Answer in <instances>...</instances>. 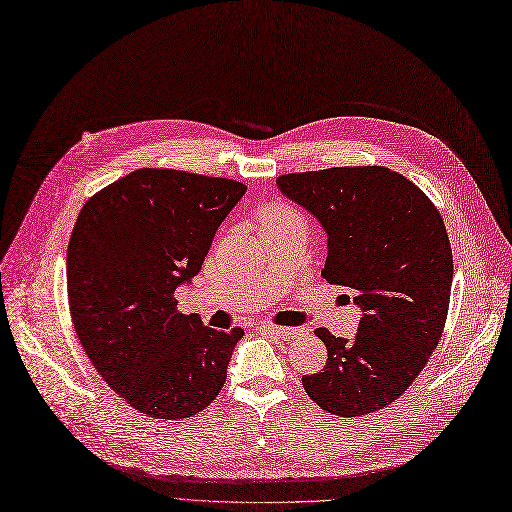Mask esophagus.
<instances>
[{
  "label": "esophagus",
  "instance_id": "34e87169",
  "mask_svg": "<svg viewBox=\"0 0 512 512\" xmlns=\"http://www.w3.org/2000/svg\"><path fill=\"white\" fill-rule=\"evenodd\" d=\"M261 332H268V335H276L282 339H291L301 335V328H286V326H276V324H259Z\"/></svg>",
  "mask_w": 512,
  "mask_h": 512
}]
</instances>
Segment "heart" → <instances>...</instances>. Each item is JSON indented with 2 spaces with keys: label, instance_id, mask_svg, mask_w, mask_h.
<instances>
[{
  "label": "heart",
  "instance_id": "1",
  "mask_svg": "<svg viewBox=\"0 0 512 512\" xmlns=\"http://www.w3.org/2000/svg\"><path fill=\"white\" fill-rule=\"evenodd\" d=\"M278 219H299V221H303V217L297 209L288 207V205H272L263 217V224H268V221H278Z\"/></svg>",
  "mask_w": 512,
  "mask_h": 512
}]
</instances>
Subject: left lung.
Instances as JSON below:
<instances>
[{"instance_id": "left-lung-1", "label": "left lung", "mask_w": 512, "mask_h": 512, "mask_svg": "<svg viewBox=\"0 0 512 512\" xmlns=\"http://www.w3.org/2000/svg\"><path fill=\"white\" fill-rule=\"evenodd\" d=\"M282 194L318 217L328 236L322 276L362 307L353 341L316 328L328 360L303 376L322 410L343 418L387 408L437 347L448 318L454 259L429 196L387 167L286 173Z\"/></svg>"}]
</instances>
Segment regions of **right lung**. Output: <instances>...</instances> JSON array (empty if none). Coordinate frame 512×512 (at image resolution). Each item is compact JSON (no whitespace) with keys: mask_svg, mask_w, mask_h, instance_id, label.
Instances as JSON below:
<instances>
[{"mask_svg":"<svg viewBox=\"0 0 512 512\" xmlns=\"http://www.w3.org/2000/svg\"><path fill=\"white\" fill-rule=\"evenodd\" d=\"M247 186L175 169H136L96 192L75 221L66 286L81 347L104 383L152 418L205 410L226 383L242 328L180 314L221 221Z\"/></svg>","mask_w":512,"mask_h":512,"instance_id":"1","label":"right lung"}]
</instances>
